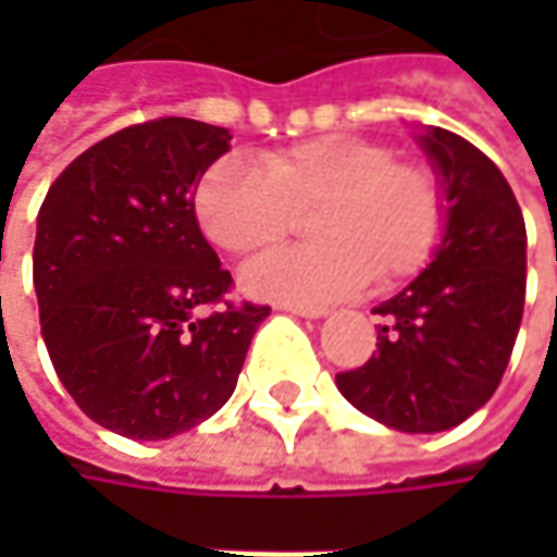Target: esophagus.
Here are the masks:
<instances>
[{
	"mask_svg": "<svg viewBox=\"0 0 557 557\" xmlns=\"http://www.w3.org/2000/svg\"><path fill=\"white\" fill-rule=\"evenodd\" d=\"M282 310L297 312V315H307V319H322V315H329V307H300V304H282Z\"/></svg>",
	"mask_w": 557,
	"mask_h": 557,
	"instance_id": "1",
	"label": "esophagus"
}]
</instances>
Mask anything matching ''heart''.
I'll list each match as a JSON object with an SVG mask.
<instances>
[{"label": "heart", "instance_id": "1", "mask_svg": "<svg viewBox=\"0 0 557 557\" xmlns=\"http://www.w3.org/2000/svg\"><path fill=\"white\" fill-rule=\"evenodd\" d=\"M310 207L307 228L315 242L250 263L242 275L250 294L319 307L369 278L394 285L434 260L446 232L437 170L347 133L267 151L257 170L223 158L203 170L195 188L201 232L232 257L278 245Z\"/></svg>", "mask_w": 557, "mask_h": 557}]
</instances>
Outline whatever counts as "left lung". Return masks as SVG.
I'll list each match as a JSON object with an SVG mask.
<instances>
[{"instance_id":"1","label":"left lung","mask_w":557,"mask_h":557,"mask_svg":"<svg viewBox=\"0 0 557 557\" xmlns=\"http://www.w3.org/2000/svg\"><path fill=\"white\" fill-rule=\"evenodd\" d=\"M421 141L446 188V235L431 267L374 307L377 350L337 374V387L387 428L434 434L478 412L503 381L524 315L527 228L481 148L440 126Z\"/></svg>"}]
</instances>
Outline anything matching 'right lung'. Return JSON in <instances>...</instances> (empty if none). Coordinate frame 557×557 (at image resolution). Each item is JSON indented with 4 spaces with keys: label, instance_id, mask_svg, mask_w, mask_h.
I'll use <instances>...</instances> for the list:
<instances>
[{
    "label": "right lung",
    "instance_id": "right-lung-1",
    "mask_svg": "<svg viewBox=\"0 0 557 557\" xmlns=\"http://www.w3.org/2000/svg\"><path fill=\"white\" fill-rule=\"evenodd\" d=\"M228 129L158 117L96 141L39 207L33 285L67 394L133 440L191 431L232 396L269 307L228 300L232 275L195 220Z\"/></svg>",
    "mask_w": 557,
    "mask_h": 557
}]
</instances>
